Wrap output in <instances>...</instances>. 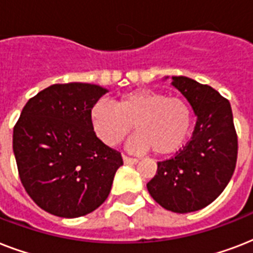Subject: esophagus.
I'll use <instances>...</instances> for the list:
<instances>
[{"label":"esophagus","mask_w":253,"mask_h":253,"mask_svg":"<svg viewBox=\"0 0 253 253\" xmlns=\"http://www.w3.org/2000/svg\"><path fill=\"white\" fill-rule=\"evenodd\" d=\"M123 162L126 163V164H136V163H139V159L130 158L127 155H123Z\"/></svg>","instance_id":"obj_1"}]
</instances>
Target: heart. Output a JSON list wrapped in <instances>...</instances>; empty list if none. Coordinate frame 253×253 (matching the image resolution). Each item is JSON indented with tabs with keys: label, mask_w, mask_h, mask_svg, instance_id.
<instances>
[{
	"label": "heart",
	"mask_w": 253,
	"mask_h": 253,
	"mask_svg": "<svg viewBox=\"0 0 253 253\" xmlns=\"http://www.w3.org/2000/svg\"><path fill=\"white\" fill-rule=\"evenodd\" d=\"M94 134L107 146H117L134 125L136 134L128 146L132 150L152 148L156 155H169L184 146L192 127V107L181 97L152 89L125 93L114 106L93 105L89 113Z\"/></svg>",
	"instance_id": "b5f03b06"
}]
</instances>
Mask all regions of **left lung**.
<instances>
[{"mask_svg":"<svg viewBox=\"0 0 253 253\" xmlns=\"http://www.w3.org/2000/svg\"><path fill=\"white\" fill-rule=\"evenodd\" d=\"M197 115L190 140L173 158L158 163L147 184L151 197L167 210L192 212L206 208L231 180L238 159L236 135L228 99L209 85L173 76Z\"/></svg>","mask_w":253,"mask_h":253,"instance_id":"1","label":"left lung"}]
</instances>
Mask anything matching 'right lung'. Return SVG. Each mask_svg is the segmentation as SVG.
Instances as JSON below:
<instances>
[{"instance_id": "add662e5", "label": "right lung", "mask_w": 253, "mask_h": 253, "mask_svg": "<svg viewBox=\"0 0 253 253\" xmlns=\"http://www.w3.org/2000/svg\"><path fill=\"white\" fill-rule=\"evenodd\" d=\"M94 84H55L30 98L13 130L19 178L35 204L77 218L105 202L122 155L97 138L89 113L106 93Z\"/></svg>"}]
</instances>
